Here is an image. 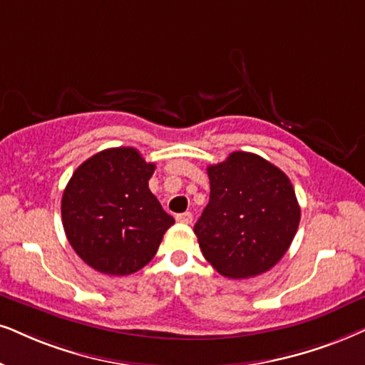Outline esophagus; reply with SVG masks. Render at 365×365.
Returning a JSON list of instances; mask_svg holds the SVG:
<instances>
[{
    "mask_svg": "<svg viewBox=\"0 0 365 365\" xmlns=\"http://www.w3.org/2000/svg\"><path fill=\"white\" fill-rule=\"evenodd\" d=\"M177 220L182 224H192V220H193L192 212H183V214H178Z\"/></svg>",
    "mask_w": 365,
    "mask_h": 365,
    "instance_id": "1",
    "label": "esophagus"
}]
</instances>
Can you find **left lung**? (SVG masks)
<instances>
[{
  "label": "left lung",
  "mask_w": 365,
  "mask_h": 365,
  "mask_svg": "<svg viewBox=\"0 0 365 365\" xmlns=\"http://www.w3.org/2000/svg\"><path fill=\"white\" fill-rule=\"evenodd\" d=\"M207 175L209 204L193 227L202 255L225 278L266 273L298 230L299 205L289 178L247 151L210 165Z\"/></svg>",
  "instance_id": "obj_1"
}]
</instances>
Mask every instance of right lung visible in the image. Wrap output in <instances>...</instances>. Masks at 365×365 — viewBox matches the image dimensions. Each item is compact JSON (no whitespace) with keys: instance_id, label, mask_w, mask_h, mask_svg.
Wrapping results in <instances>:
<instances>
[{"instance_id":"1","label":"right lung","mask_w":365,"mask_h":365,"mask_svg":"<svg viewBox=\"0 0 365 365\" xmlns=\"http://www.w3.org/2000/svg\"><path fill=\"white\" fill-rule=\"evenodd\" d=\"M155 163L129 146L99 151L68 180L62 195L66 236L86 264L110 276L153 259L175 219L148 187Z\"/></svg>"}]
</instances>
